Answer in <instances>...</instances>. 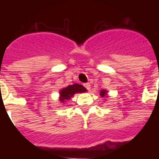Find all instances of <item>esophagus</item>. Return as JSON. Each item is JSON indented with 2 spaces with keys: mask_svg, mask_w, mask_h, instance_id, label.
Masks as SVG:
<instances>
[{
  "mask_svg": "<svg viewBox=\"0 0 159 159\" xmlns=\"http://www.w3.org/2000/svg\"><path fill=\"white\" fill-rule=\"evenodd\" d=\"M84 86H85V88H86L87 89L89 90V91H90V89H91V86H90L89 83H85V84H84Z\"/></svg>",
  "mask_w": 159,
  "mask_h": 159,
  "instance_id": "34e87169",
  "label": "esophagus"
}]
</instances>
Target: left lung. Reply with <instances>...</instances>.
Masks as SVG:
<instances>
[{"label":"left lung","mask_w":159,"mask_h":159,"mask_svg":"<svg viewBox=\"0 0 159 159\" xmlns=\"http://www.w3.org/2000/svg\"><path fill=\"white\" fill-rule=\"evenodd\" d=\"M107 90L102 89V90H101V91H100V96H101V97H105V96H106V95H107Z\"/></svg>","instance_id":"8db88e82"}]
</instances>
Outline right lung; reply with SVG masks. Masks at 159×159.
<instances>
[{
    "mask_svg": "<svg viewBox=\"0 0 159 159\" xmlns=\"http://www.w3.org/2000/svg\"><path fill=\"white\" fill-rule=\"evenodd\" d=\"M87 89L81 84L75 83L72 85H69L66 88H64L59 91V100L64 103L66 100H70L71 97L76 93H84Z\"/></svg>",
    "mask_w": 159,
    "mask_h": 159,
    "instance_id": "right-lung-1",
    "label": "right lung"
}]
</instances>
